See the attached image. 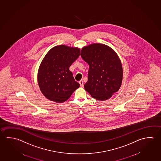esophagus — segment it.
<instances>
[{
  "mask_svg": "<svg viewBox=\"0 0 161 161\" xmlns=\"http://www.w3.org/2000/svg\"><path fill=\"white\" fill-rule=\"evenodd\" d=\"M79 84L81 87L84 86V81L82 80H80L79 81Z\"/></svg>",
  "mask_w": 161,
  "mask_h": 161,
  "instance_id": "1",
  "label": "esophagus"
}]
</instances>
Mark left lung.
Listing matches in <instances>:
<instances>
[{"mask_svg":"<svg viewBox=\"0 0 161 161\" xmlns=\"http://www.w3.org/2000/svg\"><path fill=\"white\" fill-rule=\"evenodd\" d=\"M82 58L89 66L85 90L98 100L109 99L121 86L123 69L119 56L103 44H92L82 47Z\"/></svg>","mask_w":161,"mask_h":161,"instance_id":"left-lung-1","label":"left lung"}]
</instances>
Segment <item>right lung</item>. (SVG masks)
Instances as JSON below:
<instances>
[{
	"mask_svg": "<svg viewBox=\"0 0 161 161\" xmlns=\"http://www.w3.org/2000/svg\"><path fill=\"white\" fill-rule=\"evenodd\" d=\"M80 49L61 45L52 47L43 58L37 74L42 94L51 101L63 103L80 87L69 68L79 57Z\"/></svg>",
	"mask_w": 161,
	"mask_h": 161,
	"instance_id": "right-lung-1",
	"label": "right lung"
}]
</instances>
